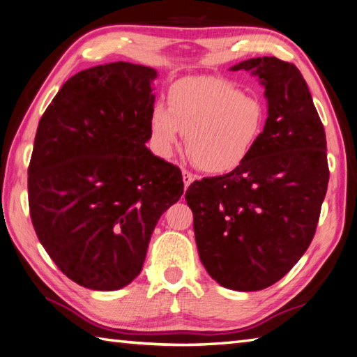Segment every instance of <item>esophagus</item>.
Wrapping results in <instances>:
<instances>
[{"instance_id": "esophagus-1", "label": "esophagus", "mask_w": 357, "mask_h": 357, "mask_svg": "<svg viewBox=\"0 0 357 357\" xmlns=\"http://www.w3.org/2000/svg\"><path fill=\"white\" fill-rule=\"evenodd\" d=\"M182 181H184V187L188 188V185L195 181V175L193 173H190L188 170H182Z\"/></svg>"}]
</instances>
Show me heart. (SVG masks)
<instances>
[{
    "instance_id": "b5f03b06",
    "label": "heart",
    "mask_w": 357,
    "mask_h": 357,
    "mask_svg": "<svg viewBox=\"0 0 357 357\" xmlns=\"http://www.w3.org/2000/svg\"><path fill=\"white\" fill-rule=\"evenodd\" d=\"M266 126V105L259 96L220 77H188L169 91V107L151 112L153 144L170 156L187 137L190 158L199 169L222 175L250 158Z\"/></svg>"
}]
</instances>
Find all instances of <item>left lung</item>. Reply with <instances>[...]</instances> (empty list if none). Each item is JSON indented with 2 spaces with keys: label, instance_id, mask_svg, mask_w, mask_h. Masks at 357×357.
<instances>
[{
  "label": "left lung",
  "instance_id": "left-lung-1",
  "mask_svg": "<svg viewBox=\"0 0 357 357\" xmlns=\"http://www.w3.org/2000/svg\"><path fill=\"white\" fill-rule=\"evenodd\" d=\"M264 86L266 126L250 158L185 192L199 257L213 280L240 292L277 283L307 251L328 185L327 141L294 63L254 57L231 66Z\"/></svg>",
  "mask_w": 357,
  "mask_h": 357
}]
</instances>
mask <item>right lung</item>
Listing matches in <instances>:
<instances>
[{
	"instance_id": "obj_1",
	"label": "right lung",
	"mask_w": 357,
	"mask_h": 357,
	"mask_svg": "<svg viewBox=\"0 0 357 357\" xmlns=\"http://www.w3.org/2000/svg\"><path fill=\"white\" fill-rule=\"evenodd\" d=\"M151 66L98 65L63 84L38 124L29 165L33 227L66 277L117 291L143 269L155 225L184 193L155 156Z\"/></svg>"
}]
</instances>
